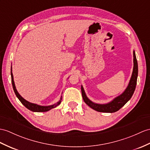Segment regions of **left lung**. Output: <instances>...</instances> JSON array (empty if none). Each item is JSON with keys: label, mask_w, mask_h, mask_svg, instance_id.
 I'll return each mask as SVG.
<instances>
[{"label": "left lung", "mask_w": 150, "mask_h": 150, "mask_svg": "<svg viewBox=\"0 0 150 150\" xmlns=\"http://www.w3.org/2000/svg\"><path fill=\"white\" fill-rule=\"evenodd\" d=\"M134 56V68L132 76L130 79L129 85H128L125 90L120 95V96L115 98L110 103L104 104H96L91 101L86 96L85 90L83 86L81 85V93L83 100L85 103L92 108L94 110L98 112H115L118 111L120 109H121L124 105H125L128 101H129L130 98L132 97V95L134 92L135 89H136V84H137V79L138 75V65L135 53V51L133 52Z\"/></svg>", "instance_id": "1"}]
</instances>
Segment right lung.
I'll return each instance as SVG.
<instances>
[{"label": "right lung", "mask_w": 150, "mask_h": 150, "mask_svg": "<svg viewBox=\"0 0 150 150\" xmlns=\"http://www.w3.org/2000/svg\"><path fill=\"white\" fill-rule=\"evenodd\" d=\"M11 82H12V85H13V88L14 93H15L16 97H18V99L20 100L21 104H22L24 106L26 107L28 109H29V110H30L33 112H46V111L50 110V109H52L53 108H56L57 105H58L61 103L62 98V96L60 98V100L58 101L57 104H54L53 105H47V106H43V105H40L38 104H36L31 103H30V102L26 100L25 98H23L20 96L19 93L18 92V91L16 88L15 85H14L13 72H12V66H11Z\"/></svg>", "instance_id": "add662e5"}]
</instances>
